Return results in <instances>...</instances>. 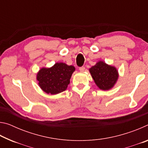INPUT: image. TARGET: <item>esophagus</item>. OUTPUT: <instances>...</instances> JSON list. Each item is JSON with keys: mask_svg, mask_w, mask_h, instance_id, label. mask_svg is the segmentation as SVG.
<instances>
[{"mask_svg": "<svg viewBox=\"0 0 148 148\" xmlns=\"http://www.w3.org/2000/svg\"><path fill=\"white\" fill-rule=\"evenodd\" d=\"M79 71H80V72H84V71H85V67H84V66H81V67H79Z\"/></svg>", "mask_w": 148, "mask_h": 148, "instance_id": "obj_1", "label": "esophagus"}]
</instances>
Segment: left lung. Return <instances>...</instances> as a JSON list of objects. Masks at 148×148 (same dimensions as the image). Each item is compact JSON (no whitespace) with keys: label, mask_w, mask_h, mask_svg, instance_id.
Masks as SVG:
<instances>
[{"label":"left lung","mask_w":148,"mask_h":148,"mask_svg":"<svg viewBox=\"0 0 148 148\" xmlns=\"http://www.w3.org/2000/svg\"><path fill=\"white\" fill-rule=\"evenodd\" d=\"M95 84L102 90H109L113 87L118 78V72L114 66L103 61H99L89 69Z\"/></svg>","instance_id":"left-lung-1"}]
</instances>
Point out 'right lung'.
I'll use <instances>...</instances> for the list:
<instances>
[{
	"mask_svg": "<svg viewBox=\"0 0 148 148\" xmlns=\"http://www.w3.org/2000/svg\"><path fill=\"white\" fill-rule=\"evenodd\" d=\"M75 71L73 66L57 62L51 68H42L37 74L36 79L40 88L47 94L56 95L65 91Z\"/></svg>",
	"mask_w": 148,
	"mask_h": 148,
	"instance_id": "right-lung-1",
	"label": "right lung"
}]
</instances>
